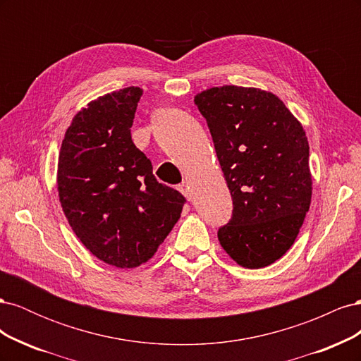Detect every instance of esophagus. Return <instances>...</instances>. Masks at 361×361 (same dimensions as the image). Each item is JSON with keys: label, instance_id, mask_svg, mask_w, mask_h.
<instances>
[{"label": "esophagus", "instance_id": "esophagus-1", "mask_svg": "<svg viewBox=\"0 0 361 361\" xmlns=\"http://www.w3.org/2000/svg\"><path fill=\"white\" fill-rule=\"evenodd\" d=\"M179 191L185 195V197H187V200H190V202H191V199H192V194H191L190 187H188L187 183H182V185H179Z\"/></svg>", "mask_w": 361, "mask_h": 361}]
</instances>
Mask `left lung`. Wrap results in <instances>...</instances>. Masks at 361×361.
I'll use <instances>...</instances> for the list:
<instances>
[{"mask_svg": "<svg viewBox=\"0 0 361 361\" xmlns=\"http://www.w3.org/2000/svg\"><path fill=\"white\" fill-rule=\"evenodd\" d=\"M233 199L218 241L248 269L274 264L297 239L312 202L309 141L274 93L221 85L194 96Z\"/></svg>", "mask_w": 361, "mask_h": 361, "instance_id": "left-lung-1", "label": "left lung"}]
</instances>
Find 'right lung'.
Returning a JSON list of instances; mask_svg holds the SVG:
<instances>
[{"label": "right lung", "mask_w": 361, "mask_h": 361, "mask_svg": "<svg viewBox=\"0 0 361 361\" xmlns=\"http://www.w3.org/2000/svg\"><path fill=\"white\" fill-rule=\"evenodd\" d=\"M143 89L99 96L75 114L61 141L59 197L75 235L116 268L146 264L178 223L183 195L154 176L130 128Z\"/></svg>", "instance_id": "obj_1"}]
</instances>
